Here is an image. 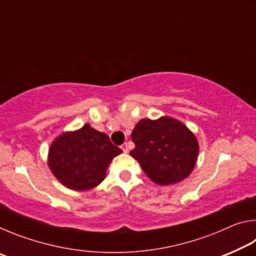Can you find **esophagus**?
I'll list each match as a JSON object with an SVG mask.
<instances>
[{"instance_id":"34e87169","label":"esophagus","mask_w":256,"mask_h":256,"mask_svg":"<svg viewBox=\"0 0 256 256\" xmlns=\"http://www.w3.org/2000/svg\"><path fill=\"white\" fill-rule=\"evenodd\" d=\"M120 149H122L125 154L128 152V144L125 142V144H123L122 146H120Z\"/></svg>"}]
</instances>
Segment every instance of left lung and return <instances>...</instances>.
Wrapping results in <instances>:
<instances>
[{
  "label": "left lung",
  "mask_w": 256,
  "mask_h": 256,
  "mask_svg": "<svg viewBox=\"0 0 256 256\" xmlns=\"http://www.w3.org/2000/svg\"><path fill=\"white\" fill-rule=\"evenodd\" d=\"M131 138L136 148L130 154L156 184L178 183L196 166L198 140L180 120L170 118L156 120L144 118L133 128Z\"/></svg>",
  "instance_id": "8db88e82"
}]
</instances>
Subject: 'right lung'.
<instances>
[{
	"label": "right lung",
	"instance_id": "add662e5",
	"mask_svg": "<svg viewBox=\"0 0 256 256\" xmlns=\"http://www.w3.org/2000/svg\"><path fill=\"white\" fill-rule=\"evenodd\" d=\"M122 154L107 134L86 124L74 132L63 133L52 144L48 166L60 183L86 190L100 184L112 159Z\"/></svg>",
	"mask_w": 256,
	"mask_h": 256
}]
</instances>
